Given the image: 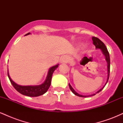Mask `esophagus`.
Here are the masks:
<instances>
[{
    "instance_id": "obj_1",
    "label": "esophagus",
    "mask_w": 123,
    "mask_h": 123,
    "mask_svg": "<svg viewBox=\"0 0 123 123\" xmlns=\"http://www.w3.org/2000/svg\"><path fill=\"white\" fill-rule=\"evenodd\" d=\"M69 59L68 57H67V56L66 55L62 56V57L61 58V61L62 63H67L69 62Z\"/></svg>"
}]
</instances>
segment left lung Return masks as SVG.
Returning <instances> with one entry per match:
<instances>
[{
    "mask_svg": "<svg viewBox=\"0 0 123 123\" xmlns=\"http://www.w3.org/2000/svg\"><path fill=\"white\" fill-rule=\"evenodd\" d=\"M92 40L93 41V44H94V46H95L96 49H101V51H102L103 54L105 55L106 61L107 63H108V66H107V67H108V78H107L105 86H104L102 88H101L99 90H98V91H97V92H95V94H91V95H80V94H79V93H77V92H76V91H75V90H74V89L72 88V87L71 85H70V84H69V88L70 89V90L72 91V92L73 94H74V95L78 96V97H84V98H86V97H91V96L95 95L96 94H97V93L99 92L100 91H102V89L104 88V87H105L106 84L107 83H108V80H109V74H110V64H111V62H110L109 53L108 51V50H107L105 44L103 43V42L101 40H100V39H99L98 37H92ZM86 58H87L86 57H84V58H83L82 59V61L85 60Z\"/></svg>",
    "mask_w": 123,
    "mask_h": 123,
    "instance_id": "left-lung-1",
    "label": "left lung"
}]
</instances>
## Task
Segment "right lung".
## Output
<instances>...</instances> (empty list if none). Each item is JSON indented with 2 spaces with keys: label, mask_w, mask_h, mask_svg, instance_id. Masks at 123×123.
<instances>
[{
  "label": "right lung",
  "mask_w": 123,
  "mask_h": 123,
  "mask_svg": "<svg viewBox=\"0 0 123 123\" xmlns=\"http://www.w3.org/2000/svg\"><path fill=\"white\" fill-rule=\"evenodd\" d=\"M31 34L30 33H28L27 34L25 35H28ZM59 64L56 65L52 66L49 69V72H48V74L47 77H46V80L44 81L43 83H42L40 85L37 86H20L18 84H16L14 81H12V79L10 77L9 74H8V72L7 73V75L8 78H9L10 81L11 83L12 84V86L14 87V88L18 92H19L20 94L24 95L28 97H38L43 95V94L46 93L48 89L49 88L51 85V79L52 76H53V73L54 70L58 67Z\"/></svg>",
  "instance_id": "right-lung-1"
}]
</instances>
